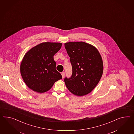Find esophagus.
Here are the masks:
<instances>
[{"label": "esophagus", "mask_w": 134, "mask_h": 134, "mask_svg": "<svg viewBox=\"0 0 134 134\" xmlns=\"http://www.w3.org/2000/svg\"><path fill=\"white\" fill-rule=\"evenodd\" d=\"M65 72H62V78L63 79L64 77V76H65Z\"/></svg>", "instance_id": "esophagus-1"}]
</instances>
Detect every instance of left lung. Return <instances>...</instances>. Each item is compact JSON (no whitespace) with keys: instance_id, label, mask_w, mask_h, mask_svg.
I'll use <instances>...</instances> for the list:
<instances>
[{"instance_id":"8db88e82","label":"left lung","mask_w":134,"mask_h":134,"mask_svg":"<svg viewBox=\"0 0 134 134\" xmlns=\"http://www.w3.org/2000/svg\"><path fill=\"white\" fill-rule=\"evenodd\" d=\"M72 66V75L64 79L66 86L72 94L83 96L91 93L102 76L101 55L94 46L84 42L64 44Z\"/></svg>"}]
</instances>
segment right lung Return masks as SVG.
Returning <instances> with one entry per match:
<instances>
[{
  "mask_svg": "<svg viewBox=\"0 0 134 134\" xmlns=\"http://www.w3.org/2000/svg\"><path fill=\"white\" fill-rule=\"evenodd\" d=\"M62 43L43 42L28 51L20 64V73L26 85L39 93L49 90L54 82L62 79L55 69L54 55L62 47Z\"/></svg>",
  "mask_w": 134,
  "mask_h": 134,
  "instance_id": "right-lung-1",
  "label": "right lung"
}]
</instances>
